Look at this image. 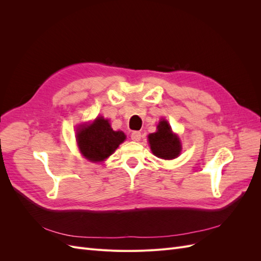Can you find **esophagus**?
Listing matches in <instances>:
<instances>
[{"label": "esophagus", "mask_w": 261, "mask_h": 261, "mask_svg": "<svg viewBox=\"0 0 261 261\" xmlns=\"http://www.w3.org/2000/svg\"><path fill=\"white\" fill-rule=\"evenodd\" d=\"M130 138H132V140H134V141H139L140 138H141V133L138 132V130L133 132L132 135H130Z\"/></svg>", "instance_id": "1"}]
</instances>
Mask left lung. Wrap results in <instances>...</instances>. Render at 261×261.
Here are the masks:
<instances>
[{
  "instance_id": "obj_1",
  "label": "left lung",
  "mask_w": 261,
  "mask_h": 261,
  "mask_svg": "<svg viewBox=\"0 0 261 261\" xmlns=\"http://www.w3.org/2000/svg\"><path fill=\"white\" fill-rule=\"evenodd\" d=\"M158 130L148 136L150 148L154 155L165 160L176 158L180 152V143L176 135L172 133L170 125L167 121H160L156 126Z\"/></svg>"
}]
</instances>
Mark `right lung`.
<instances>
[{"mask_svg":"<svg viewBox=\"0 0 261 261\" xmlns=\"http://www.w3.org/2000/svg\"><path fill=\"white\" fill-rule=\"evenodd\" d=\"M125 137L123 132L113 130L108 120L98 117L92 124L78 129L77 144L87 159L98 162L111 155Z\"/></svg>","mask_w":261,"mask_h":261,"instance_id":"add662e5","label":"right lung"}]
</instances>
